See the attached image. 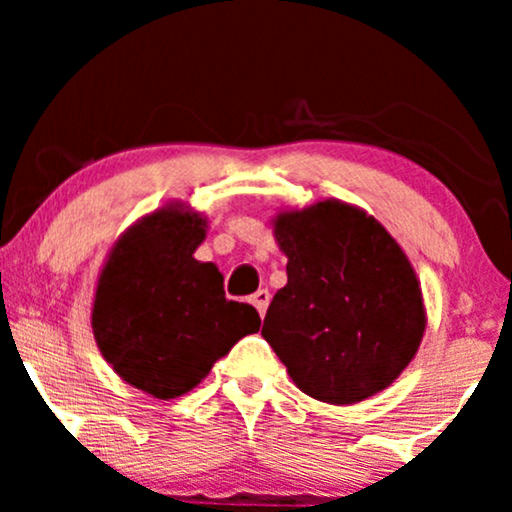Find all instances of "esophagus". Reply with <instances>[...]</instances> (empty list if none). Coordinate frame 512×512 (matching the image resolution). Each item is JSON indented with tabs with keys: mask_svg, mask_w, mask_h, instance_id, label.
<instances>
[{
	"mask_svg": "<svg viewBox=\"0 0 512 512\" xmlns=\"http://www.w3.org/2000/svg\"><path fill=\"white\" fill-rule=\"evenodd\" d=\"M269 298H272V296H269V291H267V289L255 291V293H252V298H250L252 305H255V308H257V313H260L262 317H264V313H267Z\"/></svg>",
	"mask_w": 512,
	"mask_h": 512,
	"instance_id": "esophagus-1",
	"label": "esophagus"
}]
</instances>
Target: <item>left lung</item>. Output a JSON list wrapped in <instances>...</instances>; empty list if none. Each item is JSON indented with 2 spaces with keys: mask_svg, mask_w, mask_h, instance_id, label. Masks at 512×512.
Returning <instances> with one entry per match:
<instances>
[{
  "mask_svg": "<svg viewBox=\"0 0 512 512\" xmlns=\"http://www.w3.org/2000/svg\"><path fill=\"white\" fill-rule=\"evenodd\" d=\"M289 257L262 337L305 395L354 404L385 390L409 366L426 315L414 269L366 211L320 202L279 214Z\"/></svg>",
  "mask_w": 512,
  "mask_h": 512,
  "instance_id": "obj_1",
  "label": "left lung"
}]
</instances>
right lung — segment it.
Wrapping results in <instances>:
<instances>
[{"mask_svg":"<svg viewBox=\"0 0 512 512\" xmlns=\"http://www.w3.org/2000/svg\"><path fill=\"white\" fill-rule=\"evenodd\" d=\"M204 228L190 211H156L117 240L98 279L91 325L105 361L158 399L190 392L260 330L250 303L226 298L219 267L195 260Z\"/></svg>","mask_w":512,"mask_h":512,"instance_id":"right-lung-1","label":"right lung"}]
</instances>
